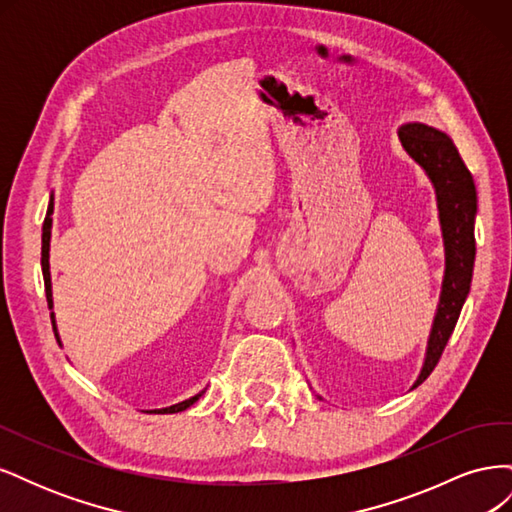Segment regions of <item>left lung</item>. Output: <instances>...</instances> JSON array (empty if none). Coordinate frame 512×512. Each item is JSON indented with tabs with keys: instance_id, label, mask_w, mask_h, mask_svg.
Listing matches in <instances>:
<instances>
[{
	"instance_id": "1",
	"label": "left lung",
	"mask_w": 512,
	"mask_h": 512,
	"mask_svg": "<svg viewBox=\"0 0 512 512\" xmlns=\"http://www.w3.org/2000/svg\"><path fill=\"white\" fill-rule=\"evenodd\" d=\"M397 134L408 156L425 170L433 190H436L446 256L440 303L427 339L425 361L421 374L412 384V389H416L438 365L470 292L476 256V188L457 147L444 132L414 121L401 126Z\"/></svg>"
}]
</instances>
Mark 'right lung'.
<instances>
[{
	"instance_id": "obj_1",
	"label": "right lung",
	"mask_w": 512,
	"mask_h": 512,
	"mask_svg": "<svg viewBox=\"0 0 512 512\" xmlns=\"http://www.w3.org/2000/svg\"><path fill=\"white\" fill-rule=\"evenodd\" d=\"M53 194H51V200H49V209H46V218H44V224H42V275H44V290H46V301H49V309H53V290H51V265H49V250H51V226H53ZM51 320H53V331H55V337L57 342L61 346V339L57 335V324H55V314L51 312ZM207 391V389H205ZM205 391L196 393L194 397L185 399V401H179V404L175 406H168V408H160V410H149V412H158V414H175V412H183L188 410L192 404H196V401L203 397Z\"/></svg>"
}]
</instances>
